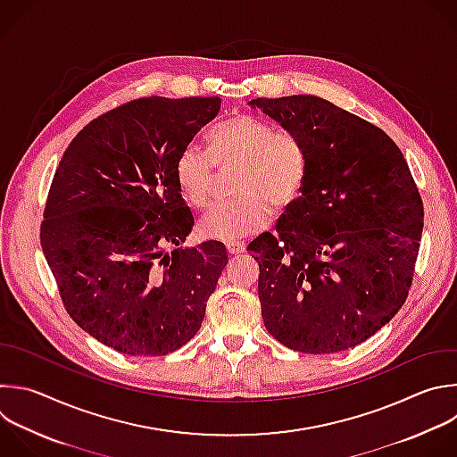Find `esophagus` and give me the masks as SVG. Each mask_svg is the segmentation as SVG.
Here are the masks:
<instances>
[{
	"mask_svg": "<svg viewBox=\"0 0 457 457\" xmlns=\"http://www.w3.org/2000/svg\"><path fill=\"white\" fill-rule=\"evenodd\" d=\"M226 249H228L229 254H240V253L245 251V244L240 242V240H237V242H228V244H226Z\"/></svg>",
	"mask_w": 457,
	"mask_h": 457,
	"instance_id": "1",
	"label": "esophagus"
}]
</instances>
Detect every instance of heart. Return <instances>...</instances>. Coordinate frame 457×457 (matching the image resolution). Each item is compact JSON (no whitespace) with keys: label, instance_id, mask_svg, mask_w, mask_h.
Listing matches in <instances>:
<instances>
[{"label":"heart","instance_id":"obj_1","mask_svg":"<svg viewBox=\"0 0 457 457\" xmlns=\"http://www.w3.org/2000/svg\"><path fill=\"white\" fill-rule=\"evenodd\" d=\"M237 167L235 199L215 204L199 222L210 240L235 242L267 228L279 210L294 206L309 178V148L294 130L276 127L254 114L238 112L217 123L208 134V150L195 143L181 148L176 183L190 206L212 203L219 170Z\"/></svg>","mask_w":457,"mask_h":457}]
</instances>
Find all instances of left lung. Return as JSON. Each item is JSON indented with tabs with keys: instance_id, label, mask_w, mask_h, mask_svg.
I'll use <instances>...</instances> for the list:
<instances>
[{
	"instance_id": "left-lung-1",
	"label": "left lung",
	"mask_w": 457,
	"mask_h": 457,
	"mask_svg": "<svg viewBox=\"0 0 457 457\" xmlns=\"http://www.w3.org/2000/svg\"><path fill=\"white\" fill-rule=\"evenodd\" d=\"M309 148L299 201L247 251L260 265L267 332L301 353L353 348L402 309L418 258L423 203L396 143L312 95L249 102Z\"/></svg>"
}]
</instances>
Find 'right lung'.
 <instances>
[{"instance_id":"obj_1","label":"right lung","mask_w":457,"mask_h":457,"mask_svg":"<svg viewBox=\"0 0 457 457\" xmlns=\"http://www.w3.org/2000/svg\"><path fill=\"white\" fill-rule=\"evenodd\" d=\"M219 109V96L127 102L89 121L55 170L43 253L70 318L116 352L167 355L203 325L226 247H167L194 226L176 160Z\"/></svg>"}]
</instances>
